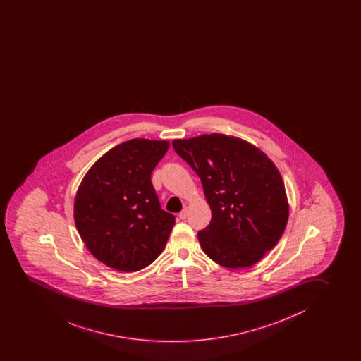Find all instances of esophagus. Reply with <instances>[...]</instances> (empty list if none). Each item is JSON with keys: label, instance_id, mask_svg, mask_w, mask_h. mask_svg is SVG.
Masks as SVG:
<instances>
[{"label": "esophagus", "instance_id": "1", "mask_svg": "<svg viewBox=\"0 0 361 361\" xmlns=\"http://www.w3.org/2000/svg\"><path fill=\"white\" fill-rule=\"evenodd\" d=\"M188 206H185V207H183V211H181V212H180V214H178V217H180V219H181V220H185V219H186V217H188Z\"/></svg>", "mask_w": 361, "mask_h": 361}]
</instances>
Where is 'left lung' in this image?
<instances>
[{"mask_svg":"<svg viewBox=\"0 0 361 361\" xmlns=\"http://www.w3.org/2000/svg\"><path fill=\"white\" fill-rule=\"evenodd\" d=\"M173 147L199 175L212 212L197 233L204 253L232 269L261 261L281 240L289 216L274 162L251 142L217 133L175 139Z\"/></svg>","mask_w":361,"mask_h":361,"instance_id":"left-lung-1","label":"left lung"}]
</instances>
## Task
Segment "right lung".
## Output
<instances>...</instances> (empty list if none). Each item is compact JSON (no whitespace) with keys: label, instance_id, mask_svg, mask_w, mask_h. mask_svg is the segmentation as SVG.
<instances>
[{"label":"right lung","instance_id":"obj_1","mask_svg":"<svg viewBox=\"0 0 361 361\" xmlns=\"http://www.w3.org/2000/svg\"><path fill=\"white\" fill-rule=\"evenodd\" d=\"M166 140L131 139L110 149L85 173L74 199V222L89 252L110 268L136 272L166 246L173 214L160 206L152 173Z\"/></svg>","mask_w":361,"mask_h":361}]
</instances>
